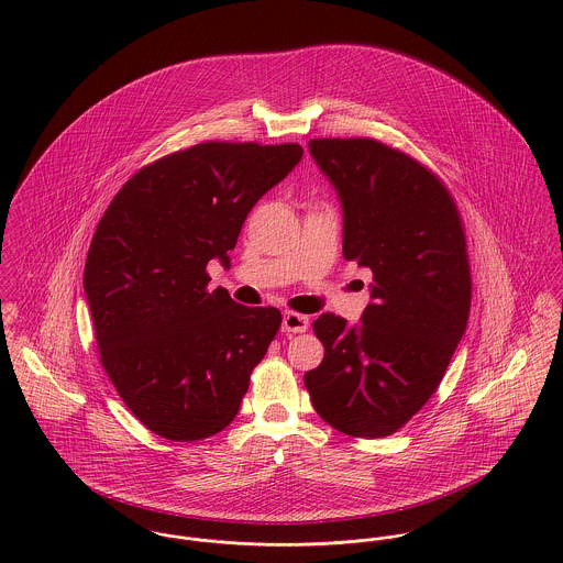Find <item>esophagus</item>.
Here are the masks:
<instances>
[{
  "label": "esophagus",
  "mask_w": 563,
  "mask_h": 563,
  "mask_svg": "<svg viewBox=\"0 0 563 563\" xmlns=\"http://www.w3.org/2000/svg\"><path fill=\"white\" fill-rule=\"evenodd\" d=\"M308 327H310L308 317L297 314V312H286L284 314L282 331H286V333H303V331H308Z\"/></svg>",
  "instance_id": "obj_1"
}]
</instances>
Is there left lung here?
Listing matches in <instances>:
<instances>
[{"label":"left lung","instance_id":"1","mask_svg":"<svg viewBox=\"0 0 563 563\" xmlns=\"http://www.w3.org/2000/svg\"><path fill=\"white\" fill-rule=\"evenodd\" d=\"M310 154L342 201V253L373 271L362 324L324 312L314 409L353 438H386L429 401L466 331L471 262L457 203L424 164L375 139H314Z\"/></svg>","mask_w":563,"mask_h":563}]
</instances>
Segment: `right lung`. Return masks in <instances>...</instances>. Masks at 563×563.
Listing matches in <instances>:
<instances>
[{"mask_svg":"<svg viewBox=\"0 0 563 563\" xmlns=\"http://www.w3.org/2000/svg\"><path fill=\"white\" fill-rule=\"evenodd\" d=\"M303 156L297 143L210 141L134 173L103 212L84 266L101 366L156 435L192 442L239 413L282 312L210 290L257 199Z\"/></svg>","mask_w":563,"mask_h":563,"instance_id":"obj_1","label":"right lung"}]
</instances>
